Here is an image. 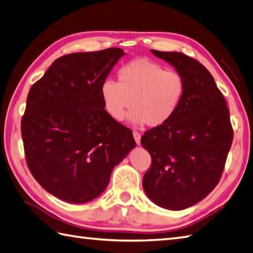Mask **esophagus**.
Masks as SVG:
<instances>
[{"label": "esophagus", "mask_w": 253, "mask_h": 253, "mask_svg": "<svg viewBox=\"0 0 253 253\" xmlns=\"http://www.w3.org/2000/svg\"><path fill=\"white\" fill-rule=\"evenodd\" d=\"M133 136H134V140L136 142V144H140V142H141V134H140V133L136 132V131H133Z\"/></svg>", "instance_id": "obj_1"}]
</instances>
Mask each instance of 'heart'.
<instances>
[{"instance_id": "obj_1", "label": "heart", "mask_w": 253, "mask_h": 253, "mask_svg": "<svg viewBox=\"0 0 253 253\" xmlns=\"http://www.w3.org/2000/svg\"><path fill=\"white\" fill-rule=\"evenodd\" d=\"M185 79L179 71L166 69L149 58L132 59L118 71V83L101 84L104 108L116 121H122L131 104L130 120L156 127L177 112L185 96Z\"/></svg>"}]
</instances>
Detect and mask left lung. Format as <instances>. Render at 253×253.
<instances>
[{
	"label": "left lung",
	"mask_w": 253,
	"mask_h": 253,
	"mask_svg": "<svg viewBox=\"0 0 253 253\" xmlns=\"http://www.w3.org/2000/svg\"><path fill=\"white\" fill-rule=\"evenodd\" d=\"M151 51L183 75L186 89L175 116L141 137L152 159L143 188L159 206L182 211L201 202L220 180L233 139L230 113L198 60L183 52Z\"/></svg>",
	"instance_id": "left-lung-1"
}]
</instances>
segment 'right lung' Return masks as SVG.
I'll list each match as a JSON object with an SVG mask.
<instances>
[{
    "mask_svg": "<svg viewBox=\"0 0 253 253\" xmlns=\"http://www.w3.org/2000/svg\"><path fill=\"white\" fill-rule=\"evenodd\" d=\"M125 51L61 56L32 85L21 122L28 169L42 188L73 204L92 201L136 145L104 109L101 84Z\"/></svg>",
    "mask_w": 253,
    "mask_h": 253,
    "instance_id": "1",
    "label": "right lung"
}]
</instances>
